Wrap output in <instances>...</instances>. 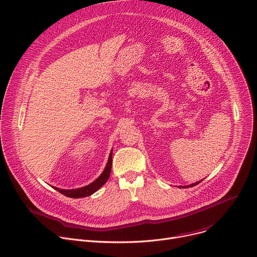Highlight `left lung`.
Listing matches in <instances>:
<instances>
[{"mask_svg":"<svg viewBox=\"0 0 257 257\" xmlns=\"http://www.w3.org/2000/svg\"><path fill=\"white\" fill-rule=\"evenodd\" d=\"M201 181H198V182H195V183H193V184H190V185H187V186H180V188H188V187H193V186H195V185H197V184H199Z\"/></svg>","mask_w":257,"mask_h":257,"instance_id":"left-lung-1","label":"left lung"}]
</instances>
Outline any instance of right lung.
Wrapping results in <instances>:
<instances>
[{"label":"right lung","instance_id":"1","mask_svg":"<svg viewBox=\"0 0 257 257\" xmlns=\"http://www.w3.org/2000/svg\"><path fill=\"white\" fill-rule=\"evenodd\" d=\"M112 153H113V151H111V153H109L108 161L106 163V166H105L103 172L100 174V176L95 181L90 183L89 185L81 187V188H77V189H68V190L60 189V188H57V187H54V188L56 190H58L60 193H62L63 195L71 197V198L86 197V196H89V195L93 194L95 191H97L104 184V183L107 181V179L109 177V174H111L112 161H113L112 160V156H113Z\"/></svg>","mask_w":257,"mask_h":257}]
</instances>
